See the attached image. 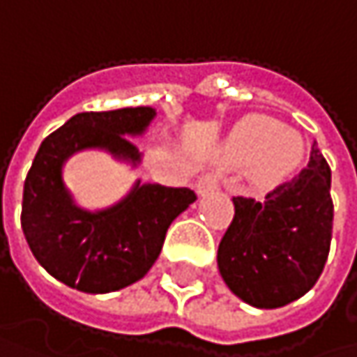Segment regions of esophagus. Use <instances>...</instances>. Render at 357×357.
I'll use <instances>...</instances> for the list:
<instances>
[{
    "label": "esophagus",
    "mask_w": 357,
    "mask_h": 357,
    "mask_svg": "<svg viewBox=\"0 0 357 357\" xmlns=\"http://www.w3.org/2000/svg\"><path fill=\"white\" fill-rule=\"evenodd\" d=\"M217 188H219V176H215V174H206V176L198 178V181H196V192L200 196H204V194H208V192H213Z\"/></svg>",
    "instance_id": "1"
}]
</instances>
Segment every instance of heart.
<instances>
[{"mask_svg":"<svg viewBox=\"0 0 357 357\" xmlns=\"http://www.w3.org/2000/svg\"><path fill=\"white\" fill-rule=\"evenodd\" d=\"M302 153L300 136L264 115L246 117L225 146V159L234 165L254 163V176L260 181H275L294 172Z\"/></svg>","mask_w":357,"mask_h":357,"instance_id":"heart-1","label":"heart"}]
</instances>
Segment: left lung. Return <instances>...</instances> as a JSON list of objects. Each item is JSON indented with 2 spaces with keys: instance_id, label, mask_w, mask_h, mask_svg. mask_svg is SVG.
<instances>
[{
  "instance_id": "left-lung-1",
  "label": "left lung",
  "mask_w": 357,
  "mask_h": 357,
  "mask_svg": "<svg viewBox=\"0 0 357 357\" xmlns=\"http://www.w3.org/2000/svg\"><path fill=\"white\" fill-rule=\"evenodd\" d=\"M234 219L217 264L227 287L250 306L281 308L319 281L333 236L331 167L312 146L308 165L262 200L234 196Z\"/></svg>"
}]
</instances>
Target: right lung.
I'll return each instance as SVG.
<instances>
[{
    "mask_svg": "<svg viewBox=\"0 0 357 357\" xmlns=\"http://www.w3.org/2000/svg\"><path fill=\"white\" fill-rule=\"evenodd\" d=\"M153 117V107L84 111L40 142L24 179L20 221L38 264L68 287L109 294L142 279L172 221L196 200L190 188L138 181L115 206L89 213L66 190L61 167L82 149H105L138 163V146L128 136L142 134Z\"/></svg>",
    "mask_w": 357,
    "mask_h": 357,
    "instance_id": "add662e5",
    "label": "right lung"
}]
</instances>
